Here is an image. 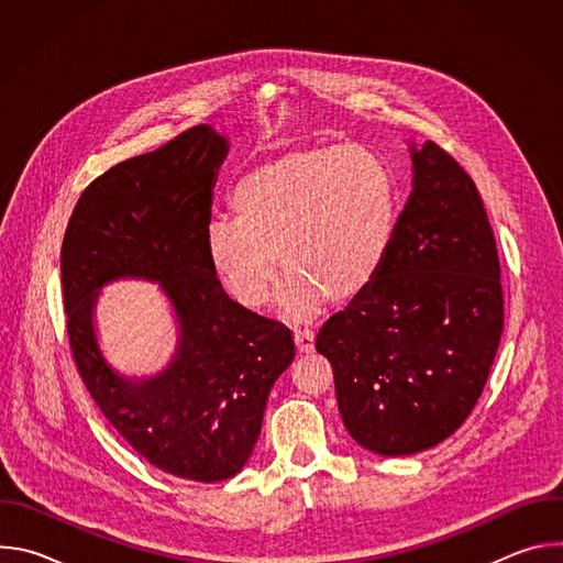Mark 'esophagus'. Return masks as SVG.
<instances>
[{
	"label": "esophagus",
	"instance_id": "34e87169",
	"mask_svg": "<svg viewBox=\"0 0 563 563\" xmlns=\"http://www.w3.org/2000/svg\"><path fill=\"white\" fill-rule=\"evenodd\" d=\"M294 343H296L298 354H311L313 352V332L296 330L294 332Z\"/></svg>",
	"mask_w": 563,
	"mask_h": 563
}]
</instances>
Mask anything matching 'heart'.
<instances>
[{
    "label": "heart",
    "mask_w": 563,
    "mask_h": 563,
    "mask_svg": "<svg viewBox=\"0 0 563 563\" xmlns=\"http://www.w3.org/2000/svg\"><path fill=\"white\" fill-rule=\"evenodd\" d=\"M235 220L207 229V258L227 291L261 309L280 269V305L311 318L325 298L347 302L380 272L398 222V187L361 144L294 146L258 165L231 194Z\"/></svg>",
    "instance_id": "b5f03b06"
}]
</instances>
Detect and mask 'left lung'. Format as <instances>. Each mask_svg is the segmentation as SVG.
Listing matches in <instances>:
<instances>
[{
    "label": "left lung",
    "instance_id": "8db88e82",
    "mask_svg": "<svg viewBox=\"0 0 563 563\" xmlns=\"http://www.w3.org/2000/svg\"><path fill=\"white\" fill-rule=\"evenodd\" d=\"M410 151L412 194L380 272L316 339L347 432L383 456L461 428L504 332L499 254L476 185L434 142Z\"/></svg>",
    "mask_w": 563,
    "mask_h": 563
}]
</instances>
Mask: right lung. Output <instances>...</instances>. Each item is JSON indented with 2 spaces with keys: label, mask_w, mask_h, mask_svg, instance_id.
I'll use <instances>...</instances> for the list:
<instances>
[{
  "label": "right lung",
  "mask_w": 563,
  "mask_h": 563,
  "mask_svg": "<svg viewBox=\"0 0 563 563\" xmlns=\"http://www.w3.org/2000/svg\"><path fill=\"white\" fill-rule=\"evenodd\" d=\"M227 137L198 124L124 159L79 196L62 243L66 332L109 423L174 476L231 478L261 437L272 385L294 361L291 332L231 300L207 258L213 185ZM159 282L179 318L173 363L126 379L101 356L92 313L111 279Z\"/></svg>",
  "instance_id": "obj_1"
}]
</instances>
